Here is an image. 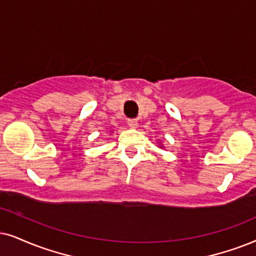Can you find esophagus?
<instances>
[{"label":"esophagus","mask_w":256,"mask_h":256,"mask_svg":"<svg viewBox=\"0 0 256 256\" xmlns=\"http://www.w3.org/2000/svg\"><path fill=\"white\" fill-rule=\"evenodd\" d=\"M128 125L130 126L131 128H137L138 120H137V119H128Z\"/></svg>","instance_id":"34e87169"}]
</instances>
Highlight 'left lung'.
Here are the masks:
<instances>
[{
	"label": "left lung",
	"instance_id": "left-lung-1",
	"mask_svg": "<svg viewBox=\"0 0 256 256\" xmlns=\"http://www.w3.org/2000/svg\"><path fill=\"white\" fill-rule=\"evenodd\" d=\"M160 148H162V146H160Z\"/></svg>",
	"mask_w": 256,
	"mask_h": 256
}]
</instances>
